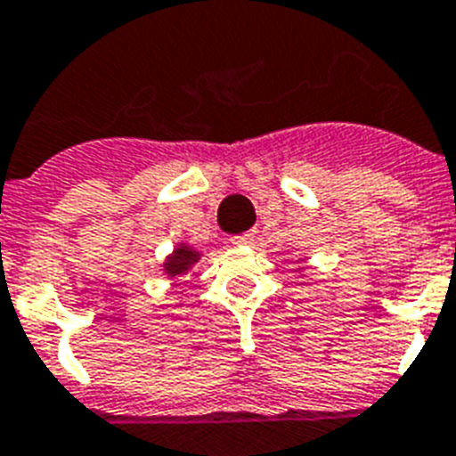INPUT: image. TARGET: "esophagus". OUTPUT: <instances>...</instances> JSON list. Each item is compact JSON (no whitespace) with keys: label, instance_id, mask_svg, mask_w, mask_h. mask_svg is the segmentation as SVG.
I'll return each mask as SVG.
<instances>
[{"label":"esophagus","instance_id":"1","mask_svg":"<svg viewBox=\"0 0 456 456\" xmlns=\"http://www.w3.org/2000/svg\"><path fill=\"white\" fill-rule=\"evenodd\" d=\"M255 240V234L252 232H246V234H239V236H232V243L234 246H248V243H252Z\"/></svg>","mask_w":456,"mask_h":456}]
</instances>
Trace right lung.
<instances>
[{
  "label": "right lung",
  "mask_w": 456,
  "mask_h": 456,
  "mask_svg": "<svg viewBox=\"0 0 456 456\" xmlns=\"http://www.w3.org/2000/svg\"><path fill=\"white\" fill-rule=\"evenodd\" d=\"M199 259V252L192 250V248L187 246H181L178 250H174V255H171L169 259H167V264H164V271L169 275H181L185 273L190 266H192L194 262Z\"/></svg>",
  "instance_id": "obj_1"
}]
</instances>
